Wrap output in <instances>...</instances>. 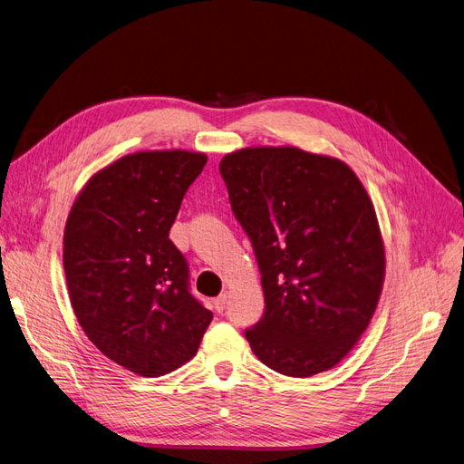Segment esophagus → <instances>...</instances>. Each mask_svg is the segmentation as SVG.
<instances>
[{"instance_id": "34e87169", "label": "esophagus", "mask_w": 464, "mask_h": 464, "mask_svg": "<svg viewBox=\"0 0 464 464\" xmlns=\"http://www.w3.org/2000/svg\"><path fill=\"white\" fill-rule=\"evenodd\" d=\"M226 305H227V295L224 293V295H220L218 298H214V307H216V312H224L226 310Z\"/></svg>"}]
</instances>
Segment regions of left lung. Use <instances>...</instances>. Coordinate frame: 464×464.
Instances as JSON below:
<instances>
[{
	"mask_svg": "<svg viewBox=\"0 0 464 464\" xmlns=\"http://www.w3.org/2000/svg\"><path fill=\"white\" fill-rule=\"evenodd\" d=\"M220 173L261 270L265 315L246 330L254 354L287 377L328 372L358 343L382 293L372 198L343 160L293 145L233 150Z\"/></svg>",
	"mask_w": 464,
	"mask_h": 464,
	"instance_id": "left-lung-1",
	"label": "left lung"
}]
</instances>
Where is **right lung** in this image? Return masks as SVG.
<instances>
[{"label":"right lung","mask_w":464,"mask_h":464,"mask_svg":"<svg viewBox=\"0 0 464 464\" xmlns=\"http://www.w3.org/2000/svg\"><path fill=\"white\" fill-rule=\"evenodd\" d=\"M205 152L140 150L92 173L63 233L74 315L106 358L141 377L192 360L212 312L190 295L188 266L169 240Z\"/></svg>","instance_id":"add662e5"}]
</instances>
